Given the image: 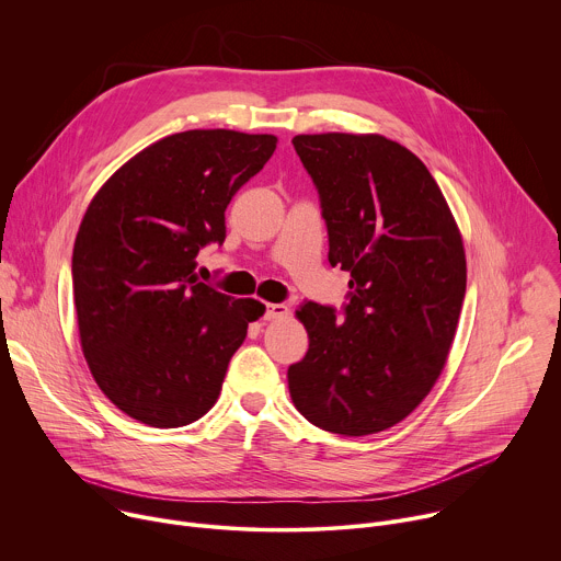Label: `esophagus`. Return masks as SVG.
Wrapping results in <instances>:
<instances>
[{
	"mask_svg": "<svg viewBox=\"0 0 561 561\" xmlns=\"http://www.w3.org/2000/svg\"><path fill=\"white\" fill-rule=\"evenodd\" d=\"M290 314V308L286 304H268L266 306V319L268 322H277V319H284Z\"/></svg>",
	"mask_w": 561,
	"mask_h": 561,
	"instance_id": "1",
	"label": "esophagus"
}]
</instances>
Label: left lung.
<instances>
[{
	"label": "left lung",
	"instance_id": "obj_1",
	"mask_svg": "<svg viewBox=\"0 0 561 561\" xmlns=\"http://www.w3.org/2000/svg\"><path fill=\"white\" fill-rule=\"evenodd\" d=\"M329 228V262L351 273L346 322L314 301L295 317L308 353L288 368L295 409L362 437L407 420L448 359L466 293L461 232L437 182L377 133L295 135Z\"/></svg>",
	"mask_w": 561,
	"mask_h": 561
}]
</instances>
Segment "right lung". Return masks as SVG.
<instances>
[{"instance_id": "right-lung-1", "label": "right lung", "mask_w": 561, "mask_h": 561, "mask_svg": "<svg viewBox=\"0 0 561 561\" xmlns=\"http://www.w3.org/2000/svg\"><path fill=\"white\" fill-rule=\"evenodd\" d=\"M275 148V135L175 133L130 157L91 199L72 249L79 344L128 417L178 428L217 402L266 306L202 284L197 255L224 242L226 206Z\"/></svg>"}]
</instances>
